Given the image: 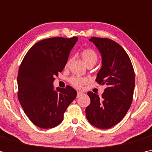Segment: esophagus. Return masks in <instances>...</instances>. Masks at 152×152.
I'll list each match as a JSON object with an SVG mask.
<instances>
[{
  "label": "esophagus",
  "instance_id": "obj_1",
  "mask_svg": "<svg viewBox=\"0 0 152 152\" xmlns=\"http://www.w3.org/2000/svg\"><path fill=\"white\" fill-rule=\"evenodd\" d=\"M83 94H84V93L81 92H79V91H78V92H77V97H80L81 96H82V95H83Z\"/></svg>",
  "mask_w": 152,
  "mask_h": 152
}]
</instances>
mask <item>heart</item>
<instances>
[{
	"label": "heart",
	"mask_w": 152,
	"mask_h": 152,
	"mask_svg": "<svg viewBox=\"0 0 152 152\" xmlns=\"http://www.w3.org/2000/svg\"><path fill=\"white\" fill-rule=\"evenodd\" d=\"M81 57L83 60L84 62L86 65L93 64H95L98 60V55L94 50L92 49H86V50H83L81 53ZM70 62V60H68L66 63V66H68ZM88 79L86 78H79L76 77H73L71 79H70V82L73 85L74 87L77 88H81L83 85L87 83Z\"/></svg>",
	"instance_id": "1"
}]
</instances>
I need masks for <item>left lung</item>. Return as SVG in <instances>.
I'll list each match as a JSON object with an SVG mask.
<instances>
[{
  "instance_id": "8db88e82",
  "label": "left lung",
  "mask_w": 152,
  "mask_h": 152,
  "mask_svg": "<svg viewBox=\"0 0 152 152\" xmlns=\"http://www.w3.org/2000/svg\"><path fill=\"white\" fill-rule=\"evenodd\" d=\"M99 51L101 68L96 81L107 86L101 97L88 92L90 104L86 109V118L100 129L114 126L124 118L132 103L134 72L129 56L118 43L105 38L89 39Z\"/></svg>"
}]
</instances>
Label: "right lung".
<instances>
[{"label":"right lung","mask_w":152,"mask_h":152,"mask_svg":"<svg viewBox=\"0 0 152 152\" xmlns=\"http://www.w3.org/2000/svg\"><path fill=\"white\" fill-rule=\"evenodd\" d=\"M78 38L54 37L39 41L23 59L18 75V99L30 120L48 129L62 122L64 113L77 96L71 86L54 89V77L62 72Z\"/></svg>","instance_id":"1"}]
</instances>
